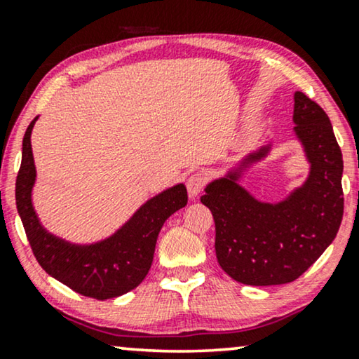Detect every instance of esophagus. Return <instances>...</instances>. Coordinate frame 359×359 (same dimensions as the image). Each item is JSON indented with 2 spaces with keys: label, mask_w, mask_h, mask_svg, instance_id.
<instances>
[{
  "label": "esophagus",
  "mask_w": 359,
  "mask_h": 359,
  "mask_svg": "<svg viewBox=\"0 0 359 359\" xmlns=\"http://www.w3.org/2000/svg\"><path fill=\"white\" fill-rule=\"evenodd\" d=\"M205 184V176L203 173H194L191 175L188 178V183H186V186H188V193L191 198H196L201 191H203Z\"/></svg>",
  "instance_id": "1"
}]
</instances>
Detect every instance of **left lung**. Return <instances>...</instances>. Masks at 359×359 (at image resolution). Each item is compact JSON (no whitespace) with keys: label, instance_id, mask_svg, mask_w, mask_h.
<instances>
[{"label":"left lung","instance_id":"obj_1","mask_svg":"<svg viewBox=\"0 0 359 359\" xmlns=\"http://www.w3.org/2000/svg\"><path fill=\"white\" fill-rule=\"evenodd\" d=\"M294 134L311 165L299 188L278 203H264L240 184L243 171L266 158L259 147L205 186L201 203L215 222L220 268L248 286L286 284L306 273L337 237L343 217V158L330 119L304 93L294 95Z\"/></svg>","mask_w":359,"mask_h":359}]
</instances>
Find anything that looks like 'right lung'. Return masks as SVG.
Wrapping results in <instances>:
<instances>
[{"mask_svg":"<svg viewBox=\"0 0 359 359\" xmlns=\"http://www.w3.org/2000/svg\"><path fill=\"white\" fill-rule=\"evenodd\" d=\"M37 117L22 139V160L16 180V205L34 257L47 274L81 296L119 297L144 281L154 262L156 238L165 220L188 204L183 183L161 191L135 210L114 233L95 243H72L48 232L32 204L36 184L31 134Z\"/></svg>","mask_w":359,"mask_h":359,"instance_id":"add662e5","label":"right lung"}]
</instances>
